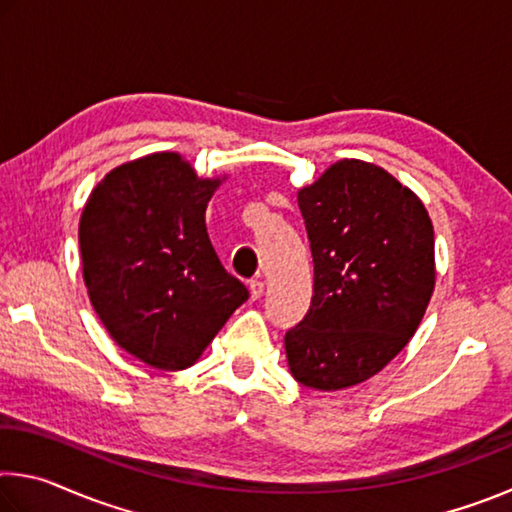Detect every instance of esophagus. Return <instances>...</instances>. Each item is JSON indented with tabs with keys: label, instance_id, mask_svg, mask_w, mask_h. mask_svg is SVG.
Masks as SVG:
<instances>
[{
	"label": "esophagus",
	"instance_id": "obj_1",
	"mask_svg": "<svg viewBox=\"0 0 512 512\" xmlns=\"http://www.w3.org/2000/svg\"><path fill=\"white\" fill-rule=\"evenodd\" d=\"M248 289H250V298H253V300H259L264 296V282L262 280H250Z\"/></svg>",
	"mask_w": 512,
	"mask_h": 512
}]
</instances>
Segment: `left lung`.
<instances>
[{"label":"left lung","instance_id":"1","mask_svg":"<svg viewBox=\"0 0 512 512\" xmlns=\"http://www.w3.org/2000/svg\"><path fill=\"white\" fill-rule=\"evenodd\" d=\"M314 257L307 316L284 336L302 386L343 391L386 368L420 327L436 287L433 225L409 187L343 158L298 189Z\"/></svg>","mask_w":512,"mask_h":512}]
</instances>
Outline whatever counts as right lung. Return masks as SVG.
Returning <instances> with one entry per match:
<instances>
[{"label": "right lung", "mask_w": 512, "mask_h": 512, "mask_svg": "<svg viewBox=\"0 0 512 512\" xmlns=\"http://www.w3.org/2000/svg\"><path fill=\"white\" fill-rule=\"evenodd\" d=\"M223 178H198L173 151L112 169L79 223L83 280L103 327L158 370L194 366L248 289L207 237L205 210Z\"/></svg>", "instance_id": "obj_1"}]
</instances>
